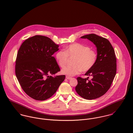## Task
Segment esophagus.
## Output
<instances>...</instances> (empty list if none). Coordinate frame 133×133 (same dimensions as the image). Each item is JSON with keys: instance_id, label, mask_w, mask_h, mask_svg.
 Segmentation results:
<instances>
[{"instance_id": "1", "label": "esophagus", "mask_w": 133, "mask_h": 133, "mask_svg": "<svg viewBox=\"0 0 133 133\" xmlns=\"http://www.w3.org/2000/svg\"><path fill=\"white\" fill-rule=\"evenodd\" d=\"M66 78L67 79H72V77L69 76H66Z\"/></svg>"}]
</instances>
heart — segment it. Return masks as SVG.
Segmentation results:
<instances>
[{
  "mask_svg": "<svg viewBox=\"0 0 133 133\" xmlns=\"http://www.w3.org/2000/svg\"><path fill=\"white\" fill-rule=\"evenodd\" d=\"M74 57L73 66L63 68L61 72L69 76H74L81 71L87 72L95 65L98 58L96 51L90 46L80 43H74L67 46L64 51H59L56 58L59 66L63 68L69 57Z\"/></svg>",
  "mask_w": 133,
  "mask_h": 133,
  "instance_id": "obj_1",
  "label": "heart"
}]
</instances>
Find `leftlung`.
Here are the masks:
<instances>
[{
    "instance_id": "1",
    "label": "left lung",
    "mask_w": 133,
    "mask_h": 133,
    "mask_svg": "<svg viewBox=\"0 0 133 133\" xmlns=\"http://www.w3.org/2000/svg\"><path fill=\"white\" fill-rule=\"evenodd\" d=\"M81 38H87L95 44L98 58L94 67L85 74L93 78L89 80V77H78L75 90L78 95L85 99H95L105 94L113 81L117 71L115 51L107 39L95 34L85 35Z\"/></svg>"
}]
</instances>
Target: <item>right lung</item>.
Segmentation results:
<instances>
[{
    "instance_id": "right-lung-1",
    "label": "right lung",
    "mask_w": 133,
    "mask_h": 133,
    "mask_svg": "<svg viewBox=\"0 0 133 133\" xmlns=\"http://www.w3.org/2000/svg\"><path fill=\"white\" fill-rule=\"evenodd\" d=\"M58 47L50 38L35 35L24 41L19 48L15 74L23 91L35 100L43 101L52 97L65 79V75H49L60 71L53 56Z\"/></svg>"
}]
</instances>
